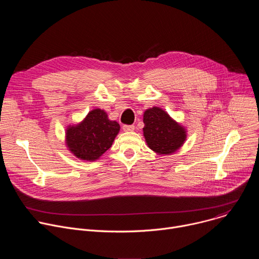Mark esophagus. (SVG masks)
<instances>
[{
    "label": "esophagus",
    "instance_id": "esophagus-1",
    "mask_svg": "<svg viewBox=\"0 0 259 259\" xmlns=\"http://www.w3.org/2000/svg\"><path fill=\"white\" fill-rule=\"evenodd\" d=\"M123 130L126 131V132L133 131V130H134V126H133V125H124V126H123Z\"/></svg>",
    "mask_w": 259,
    "mask_h": 259
}]
</instances>
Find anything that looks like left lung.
<instances>
[{
  "instance_id": "left-lung-1",
  "label": "left lung",
  "mask_w": 259,
  "mask_h": 259,
  "mask_svg": "<svg viewBox=\"0 0 259 259\" xmlns=\"http://www.w3.org/2000/svg\"><path fill=\"white\" fill-rule=\"evenodd\" d=\"M143 135L150 149L158 154H172L186 140V131L159 107L149 108L143 115Z\"/></svg>"
}]
</instances>
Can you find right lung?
I'll return each instance as SVG.
<instances>
[{
    "label": "right lung",
    "instance_id": "add662e5",
    "mask_svg": "<svg viewBox=\"0 0 259 259\" xmlns=\"http://www.w3.org/2000/svg\"><path fill=\"white\" fill-rule=\"evenodd\" d=\"M120 125L110 121L104 110L93 109L79 125L66 130L69 151L81 160L94 161L105 153L119 133Z\"/></svg>",
    "mask_w": 259,
    "mask_h": 259
}]
</instances>
